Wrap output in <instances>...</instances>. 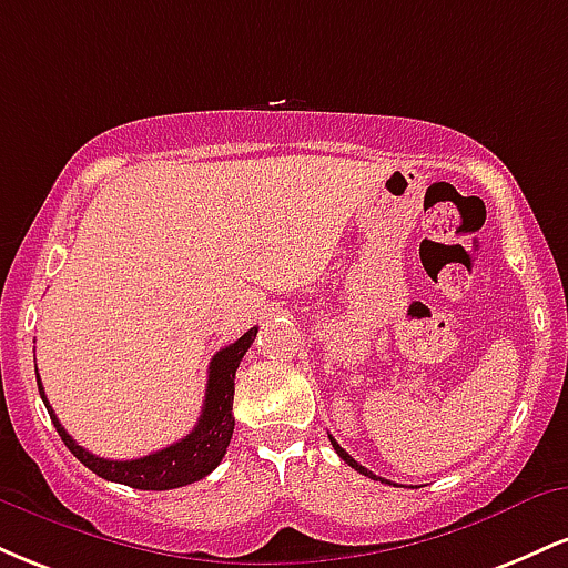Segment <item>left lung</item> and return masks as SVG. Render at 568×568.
<instances>
[{
    "mask_svg": "<svg viewBox=\"0 0 568 568\" xmlns=\"http://www.w3.org/2000/svg\"><path fill=\"white\" fill-rule=\"evenodd\" d=\"M331 446H334V448H336V454H338V456H342V459H344V462H347V465L352 467V470H357V473L368 475V478H374V480H384V478H379V475H374V473H371V470H366V467H363V465H357V462H355V459H352V456H349L347 452H344V448H342V446H338V443H336L334 438H331ZM384 484H387V480H384Z\"/></svg>",
    "mask_w": 568,
    "mask_h": 568,
    "instance_id": "1",
    "label": "left lung"
}]
</instances>
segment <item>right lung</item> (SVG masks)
<instances>
[{
  "mask_svg": "<svg viewBox=\"0 0 568 568\" xmlns=\"http://www.w3.org/2000/svg\"><path fill=\"white\" fill-rule=\"evenodd\" d=\"M258 328H251L230 347L219 349L213 355L211 368H207V389L205 403H202V414L186 438H181L173 446L160 448V452L141 456V459H101V456L90 454L88 448L77 446V440L63 429L58 416L50 408L48 395H44L42 382H39V395H42L44 406H48L50 419L67 443V448L77 459L82 462L88 470H93L98 478L114 480V484H125L141 491H168V488L189 486L194 480L205 478L219 467L224 459L226 446H230L234 433V416H232V400H234V371L240 368V361L247 352V347L256 338Z\"/></svg>",
  "mask_w": 568,
  "mask_h": 568,
  "instance_id": "add662e5",
  "label": "right lung"
}]
</instances>
